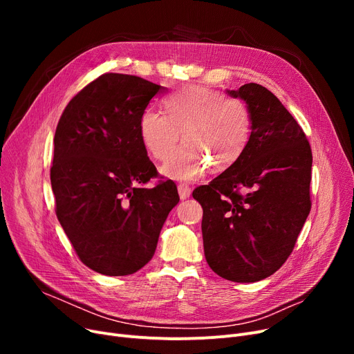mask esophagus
Segmentation results:
<instances>
[{
    "label": "esophagus",
    "instance_id": "1",
    "mask_svg": "<svg viewBox=\"0 0 354 354\" xmlns=\"http://www.w3.org/2000/svg\"><path fill=\"white\" fill-rule=\"evenodd\" d=\"M178 192H179L180 199H187V198L191 196V188L188 187L187 183H179L178 185Z\"/></svg>",
    "mask_w": 354,
    "mask_h": 354
}]
</instances>
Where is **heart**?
I'll return each instance as SVG.
<instances>
[{"label":"heart","mask_w":354,"mask_h":354,"mask_svg":"<svg viewBox=\"0 0 354 354\" xmlns=\"http://www.w3.org/2000/svg\"><path fill=\"white\" fill-rule=\"evenodd\" d=\"M166 115L152 107L139 120L146 151L158 160L169 158L180 133L185 145L162 166L172 179L195 180L208 166L224 171L244 153L252 132V115L245 102L230 99L207 87H187L165 99Z\"/></svg>","instance_id":"b5f03b06"}]
</instances>
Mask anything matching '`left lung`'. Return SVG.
<instances>
[{"mask_svg": "<svg viewBox=\"0 0 354 354\" xmlns=\"http://www.w3.org/2000/svg\"><path fill=\"white\" fill-rule=\"evenodd\" d=\"M251 110L244 153L192 196L201 203L203 251L214 272L255 283L290 257L311 209L313 155L300 124L257 83L227 90Z\"/></svg>", "mask_w": 354, "mask_h": 354, "instance_id": "8db88e82", "label": "left lung"}]
</instances>
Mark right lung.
<instances>
[{
    "instance_id": "right-lung-1",
    "label": "right lung",
    "mask_w": 354,
    "mask_h": 354,
    "mask_svg": "<svg viewBox=\"0 0 354 354\" xmlns=\"http://www.w3.org/2000/svg\"><path fill=\"white\" fill-rule=\"evenodd\" d=\"M165 90L130 74H102L70 100L55 129V214L82 263L99 274L129 275L151 261L179 202L172 182L142 188L158 172L139 120Z\"/></svg>"
}]
</instances>
